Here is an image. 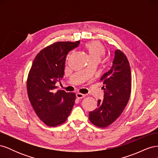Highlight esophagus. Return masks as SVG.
<instances>
[{
  "label": "esophagus",
  "instance_id": "obj_1",
  "mask_svg": "<svg viewBox=\"0 0 158 158\" xmlns=\"http://www.w3.org/2000/svg\"><path fill=\"white\" fill-rule=\"evenodd\" d=\"M76 96L78 99H82V98H84L85 97V95L80 94V93H77L76 94Z\"/></svg>",
  "mask_w": 158,
  "mask_h": 158
}]
</instances>
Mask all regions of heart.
<instances>
[{
	"instance_id": "1",
	"label": "heart",
	"mask_w": 158,
	"mask_h": 158,
	"mask_svg": "<svg viewBox=\"0 0 158 158\" xmlns=\"http://www.w3.org/2000/svg\"><path fill=\"white\" fill-rule=\"evenodd\" d=\"M85 48L88 52L89 58L92 59H98L105 55L106 48L101 42L98 41H93L87 43L85 45Z\"/></svg>"
}]
</instances>
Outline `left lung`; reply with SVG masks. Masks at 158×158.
Segmentation results:
<instances>
[{"mask_svg": "<svg viewBox=\"0 0 158 158\" xmlns=\"http://www.w3.org/2000/svg\"><path fill=\"white\" fill-rule=\"evenodd\" d=\"M104 85L103 100L89 113V119L98 127H106L121 115L130 98L131 71L126 55L117 49L111 67L101 78Z\"/></svg>", "mask_w": 158, "mask_h": 158, "instance_id": "left-lung-1", "label": "left lung"}]
</instances>
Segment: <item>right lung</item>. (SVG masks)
<instances>
[{"mask_svg": "<svg viewBox=\"0 0 158 158\" xmlns=\"http://www.w3.org/2000/svg\"><path fill=\"white\" fill-rule=\"evenodd\" d=\"M79 44L80 41L55 43L33 60L27 80V95L37 115L47 126L64 123L74 105V93L55 89L64 76L66 55Z\"/></svg>", "mask_w": 158, "mask_h": 158, "instance_id": "right-lung-1", "label": "right lung"}]
</instances>
